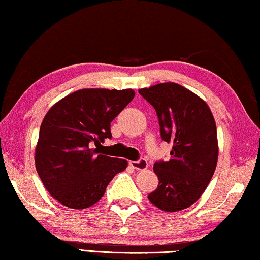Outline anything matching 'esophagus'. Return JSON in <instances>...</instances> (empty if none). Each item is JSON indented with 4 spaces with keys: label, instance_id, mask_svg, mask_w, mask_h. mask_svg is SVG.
I'll use <instances>...</instances> for the list:
<instances>
[{
    "label": "esophagus",
    "instance_id": "34e87169",
    "mask_svg": "<svg viewBox=\"0 0 260 260\" xmlns=\"http://www.w3.org/2000/svg\"><path fill=\"white\" fill-rule=\"evenodd\" d=\"M130 166L136 170H145L148 168V161L146 159H140L137 161H130Z\"/></svg>",
    "mask_w": 260,
    "mask_h": 260
}]
</instances>
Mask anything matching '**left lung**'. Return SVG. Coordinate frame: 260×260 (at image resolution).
<instances>
[{
	"instance_id": "8db88e82",
	"label": "left lung",
	"mask_w": 260,
	"mask_h": 260,
	"mask_svg": "<svg viewBox=\"0 0 260 260\" xmlns=\"http://www.w3.org/2000/svg\"><path fill=\"white\" fill-rule=\"evenodd\" d=\"M139 93L154 107L161 139L173 143L170 159L154 163L159 184L148 200L164 212H180L202 196L215 172L214 117L206 101L175 82L140 88Z\"/></svg>"
}]
</instances>
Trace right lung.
<instances>
[{
	"instance_id": "right-lung-1",
	"label": "right lung",
	"mask_w": 260,
	"mask_h": 260,
	"mask_svg": "<svg viewBox=\"0 0 260 260\" xmlns=\"http://www.w3.org/2000/svg\"><path fill=\"white\" fill-rule=\"evenodd\" d=\"M135 91L81 88L46 113L35 148V167L45 188L63 206L85 209L97 203L127 161L99 154L93 145L111 139V121Z\"/></svg>"
}]
</instances>
